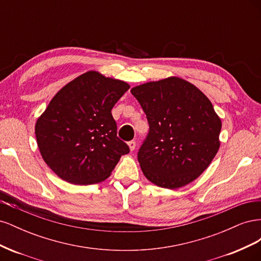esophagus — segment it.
Listing matches in <instances>:
<instances>
[{"label":"esophagus","mask_w":261,"mask_h":261,"mask_svg":"<svg viewBox=\"0 0 261 261\" xmlns=\"http://www.w3.org/2000/svg\"><path fill=\"white\" fill-rule=\"evenodd\" d=\"M128 147L130 149V151H134V150H135V148H136V143H135V141H134V140L128 141Z\"/></svg>","instance_id":"obj_1"}]
</instances>
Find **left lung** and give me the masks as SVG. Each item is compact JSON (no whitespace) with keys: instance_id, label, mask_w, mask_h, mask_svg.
<instances>
[{"instance_id":"8db88e82","label":"left lung","mask_w":261,"mask_h":261,"mask_svg":"<svg viewBox=\"0 0 261 261\" xmlns=\"http://www.w3.org/2000/svg\"><path fill=\"white\" fill-rule=\"evenodd\" d=\"M130 92L149 123L137 154L145 176L169 189L189 184L209 167L220 147L222 123L210 100L178 77L143 84Z\"/></svg>"}]
</instances>
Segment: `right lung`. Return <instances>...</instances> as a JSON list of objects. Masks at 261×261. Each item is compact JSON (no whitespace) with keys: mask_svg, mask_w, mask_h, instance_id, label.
<instances>
[{"mask_svg":"<svg viewBox=\"0 0 261 261\" xmlns=\"http://www.w3.org/2000/svg\"><path fill=\"white\" fill-rule=\"evenodd\" d=\"M128 89L125 82L90 70L53 97L35 130L44 162L59 177L76 185L100 183L129 152L111 113Z\"/></svg>","mask_w":261,"mask_h":261,"instance_id":"obj_1","label":"right lung"}]
</instances>
